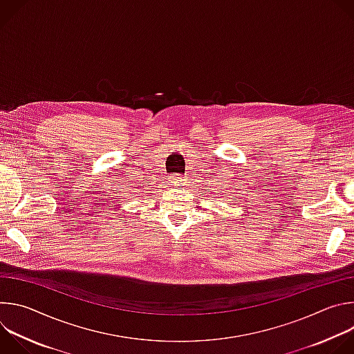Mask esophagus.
Here are the masks:
<instances>
[{"label": "esophagus", "mask_w": 354, "mask_h": 354, "mask_svg": "<svg viewBox=\"0 0 354 354\" xmlns=\"http://www.w3.org/2000/svg\"><path fill=\"white\" fill-rule=\"evenodd\" d=\"M185 183H186V179H182L180 176H176V178H171V179H169V185H171V187H174V189H182V187L185 186Z\"/></svg>", "instance_id": "34e87169"}]
</instances>
